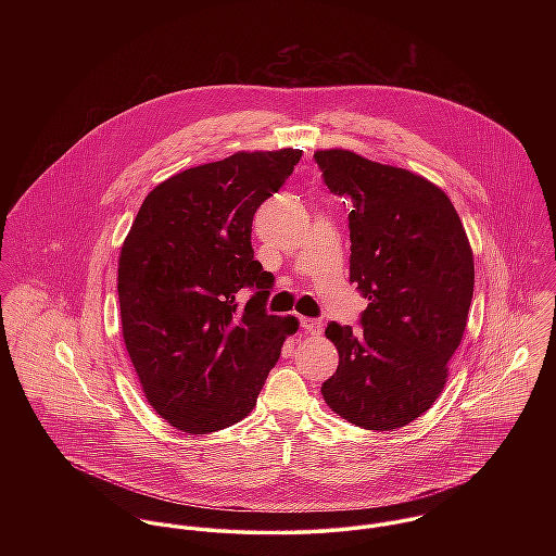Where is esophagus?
Instances as JSON below:
<instances>
[{
	"instance_id": "esophagus-1",
	"label": "esophagus",
	"mask_w": 556,
	"mask_h": 556,
	"mask_svg": "<svg viewBox=\"0 0 556 556\" xmlns=\"http://www.w3.org/2000/svg\"><path fill=\"white\" fill-rule=\"evenodd\" d=\"M302 327L306 333L318 336L323 331V320L320 318H302Z\"/></svg>"
}]
</instances>
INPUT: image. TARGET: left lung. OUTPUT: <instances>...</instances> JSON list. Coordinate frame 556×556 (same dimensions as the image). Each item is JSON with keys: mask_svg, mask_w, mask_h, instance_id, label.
<instances>
[{"mask_svg": "<svg viewBox=\"0 0 556 556\" xmlns=\"http://www.w3.org/2000/svg\"><path fill=\"white\" fill-rule=\"evenodd\" d=\"M325 184L351 197V282L368 298L362 331L331 320L338 368L327 406L366 430H396L443 392L473 300L476 265L450 197L426 177L351 150L315 152Z\"/></svg>", "mask_w": 556, "mask_h": 556, "instance_id": "left-lung-1", "label": "left lung"}]
</instances>
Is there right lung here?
I'll return each instance as SVG.
<instances>
[{
	"instance_id": "right-lung-1",
	"label": "right lung",
	"mask_w": 556,
	"mask_h": 556,
	"mask_svg": "<svg viewBox=\"0 0 556 556\" xmlns=\"http://www.w3.org/2000/svg\"><path fill=\"white\" fill-rule=\"evenodd\" d=\"M300 159L293 148L238 152L179 170L146 197L122 243L124 344L148 402L181 432L241 421L300 327L265 313L274 276L250 241L256 207ZM243 286L260 291L239 309Z\"/></svg>"
}]
</instances>
